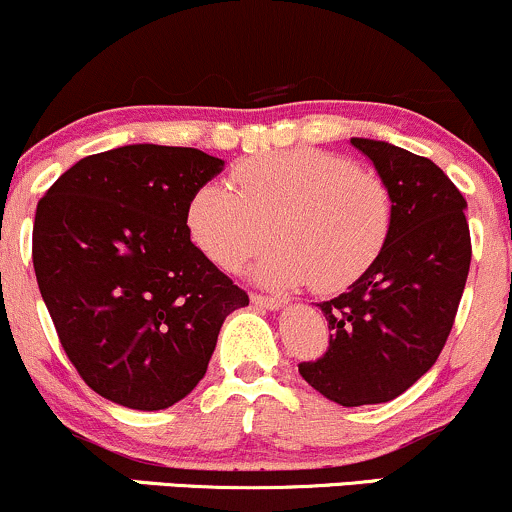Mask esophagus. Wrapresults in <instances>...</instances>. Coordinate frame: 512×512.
<instances>
[{"label": "esophagus", "mask_w": 512, "mask_h": 512, "mask_svg": "<svg viewBox=\"0 0 512 512\" xmlns=\"http://www.w3.org/2000/svg\"><path fill=\"white\" fill-rule=\"evenodd\" d=\"M250 301L255 308H264V310H281L286 308V301L284 298H272V296H257V293H252Z\"/></svg>", "instance_id": "obj_1"}]
</instances>
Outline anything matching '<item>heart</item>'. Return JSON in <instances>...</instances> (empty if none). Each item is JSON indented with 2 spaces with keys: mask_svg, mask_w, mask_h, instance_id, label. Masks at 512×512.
Returning a JSON list of instances; mask_svg holds the SVG:
<instances>
[{
  "mask_svg": "<svg viewBox=\"0 0 512 512\" xmlns=\"http://www.w3.org/2000/svg\"><path fill=\"white\" fill-rule=\"evenodd\" d=\"M236 190L209 182L187 204V231L211 262L236 272L267 240L250 267L272 289L313 281L317 291L354 284L383 252L392 197L383 178L349 158L317 149L272 151L233 170Z\"/></svg>",
  "mask_w": 512,
  "mask_h": 512,
  "instance_id": "1",
  "label": "heart"
}]
</instances>
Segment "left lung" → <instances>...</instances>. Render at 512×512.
Returning <instances> with one entry per match:
<instances>
[{
  "instance_id": "1",
  "label": "left lung",
  "mask_w": 512,
  "mask_h": 512,
  "mask_svg": "<svg viewBox=\"0 0 512 512\" xmlns=\"http://www.w3.org/2000/svg\"><path fill=\"white\" fill-rule=\"evenodd\" d=\"M392 197L390 236L349 291L317 303L330 349L298 373L342 407L390 402L433 368L467 284V202L431 158L351 137Z\"/></svg>"
}]
</instances>
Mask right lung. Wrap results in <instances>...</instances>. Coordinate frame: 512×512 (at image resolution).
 <instances>
[{
	"mask_svg": "<svg viewBox=\"0 0 512 512\" xmlns=\"http://www.w3.org/2000/svg\"><path fill=\"white\" fill-rule=\"evenodd\" d=\"M223 166L185 146H117L74 163L35 209L40 296L84 383L120 407L190 395L223 320L250 303L187 231V204Z\"/></svg>",
	"mask_w": 512,
	"mask_h": 512,
	"instance_id": "1",
	"label": "right lung"
}]
</instances>
